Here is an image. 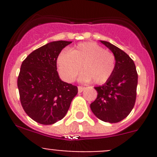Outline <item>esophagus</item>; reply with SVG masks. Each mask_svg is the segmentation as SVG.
I'll list each match as a JSON object with an SVG mask.
<instances>
[{"instance_id":"obj_1","label":"esophagus","mask_w":157,"mask_h":157,"mask_svg":"<svg viewBox=\"0 0 157 157\" xmlns=\"http://www.w3.org/2000/svg\"><path fill=\"white\" fill-rule=\"evenodd\" d=\"M84 89H85V87L83 86H79L78 87V93H82L83 90H84Z\"/></svg>"}]
</instances>
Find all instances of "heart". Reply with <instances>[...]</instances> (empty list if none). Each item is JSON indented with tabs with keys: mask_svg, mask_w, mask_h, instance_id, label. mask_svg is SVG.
<instances>
[{
	"mask_svg": "<svg viewBox=\"0 0 157 157\" xmlns=\"http://www.w3.org/2000/svg\"><path fill=\"white\" fill-rule=\"evenodd\" d=\"M59 75L66 82H72L81 72L83 81L103 84L112 77L116 69L114 53L104 49L95 42H81L70 51L63 50L57 57Z\"/></svg>",
	"mask_w": 157,
	"mask_h": 157,
	"instance_id": "b5f03b06",
	"label": "heart"
}]
</instances>
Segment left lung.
<instances>
[{
	"label": "left lung",
	"mask_w": 157,
	"mask_h": 157,
	"mask_svg": "<svg viewBox=\"0 0 157 157\" xmlns=\"http://www.w3.org/2000/svg\"><path fill=\"white\" fill-rule=\"evenodd\" d=\"M116 59V69L104 85L95 87L97 99L90 109L99 120L114 123L125 119L132 111L136 101L138 73L133 59L110 42L101 41Z\"/></svg>",
	"instance_id": "obj_1"
}]
</instances>
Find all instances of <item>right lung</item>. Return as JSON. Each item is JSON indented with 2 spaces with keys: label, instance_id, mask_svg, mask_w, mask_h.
I'll list each match as a JSON object with an SVG mask.
<instances>
[{
  "label": "right lung",
  "instance_id": "right-lung-1",
  "mask_svg": "<svg viewBox=\"0 0 157 157\" xmlns=\"http://www.w3.org/2000/svg\"><path fill=\"white\" fill-rule=\"evenodd\" d=\"M71 41H56L29 54L17 80L23 110L35 122L51 125L62 120L78 94V87L62 81L56 68L61 50Z\"/></svg>",
  "mask_w": 157,
  "mask_h": 157
}]
</instances>
